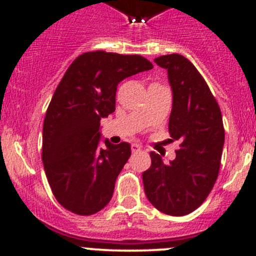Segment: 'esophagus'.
Here are the masks:
<instances>
[{
  "label": "esophagus",
  "instance_id": "1",
  "mask_svg": "<svg viewBox=\"0 0 256 256\" xmlns=\"http://www.w3.org/2000/svg\"><path fill=\"white\" fill-rule=\"evenodd\" d=\"M141 150H142V146H141L140 144H131V151H132L134 154H135V152L141 151Z\"/></svg>",
  "mask_w": 256,
  "mask_h": 256
}]
</instances>
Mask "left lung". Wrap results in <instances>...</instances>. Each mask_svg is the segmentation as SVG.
Wrapping results in <instances>:
<instances>
[{
    "label": "left lung",
    "mask_w": 256,
    "mask_h": 256,
    "mask_svg": "<svg viewBox=\"0 0 256 256\" xmlns=\"http://www.w3.org/2000/svg\"><path fill=\"white\" fill-rule=\"evenodd\" d=\"M166 69L172 89L168 131L180 141L176 158L164 164L151 152V167L142 174L144 193L154 208L168 216L196 210L210 193L224 146L222 112L207 82L180 54L154 59Z\"/></svg>",
    "instance_id": "left-lung-1"
}]
</instances>
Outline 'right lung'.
Listing matches in <instances>:
<instances>
[{
	"mask_svg": "<svg viewBox=\"0 0 256 256\" xmlns=\"http://www.w3.org/2000/svg\"><path fill=\"white\" fill-rule=\"evenodd\" d=\"M154 68L141 56L102 50L79 56L54 92L43 124L42 161L56 200L79 216L110 202L115 180L131 156L128 142L102 140L100 120L115 112L118 82Z\"/></svg>",
	"mask_w": 256,
	"mask_h": 256,
	"instance_id": "1",
	"label": "right lung"
}]
</instances>
